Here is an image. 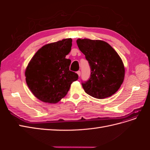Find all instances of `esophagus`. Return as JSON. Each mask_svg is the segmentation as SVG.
<instances>
[{
    "mask_svg": "<svg viewBox=\"0 0 150 150\" xmlns=\"http://www.w3.org/2000/svg\"><path fill=\"white\" fill-rule=\"evenodd\" d=\"M77 74H78V76L79 77V76H81V71H78V72H77Z\"/></svg>",
    "mask_w": 150,
    "mask_h": 150,
    "instance_id": "34e87169",
    "label": "esophagus"
}]
</instances>
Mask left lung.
Instances as JSON below:
<instances>
[{"instance_id":"left-lung-1","label":"left lung","mask_w":150,"mask_h":150,"mask_svg":"<svg viewBox=\"0 0 150 150\" xmlns=\"http://www.w3.org/2000/svg\"><path fill=\"white\" fill-rule=\"evenodd\" d=\"M76 42L91 70L89 79L82 84L84 91L96 99L111 96L120 89L125 79V66L121 58L103 40L78 39Z\"/></svg>"}]
</instances>
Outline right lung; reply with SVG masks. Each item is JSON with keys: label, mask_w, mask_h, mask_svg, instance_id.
<instances>
[{"label": "right lung", "mask_w": 150, "mask_h": 150, "mask_svg": "<svg viewBox=\"0 0 150 150\" xmlns=\"http://www.w3.org/2000/svg\"><path fill=\"white\" fill-rule=\"evenodd\" d=\"M72 39H64L44 45L32 57L25 71L26 83L35 97L55 104L69 91L78 75L69 71Z\"/></svg>", "instance_id": "add662e5"}]
</instances>
